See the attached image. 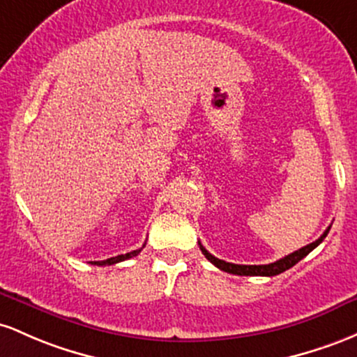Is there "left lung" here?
<instances>
[{
  "label": "left lung",
  "mask_w": 357,
  "mask_h": 357,
  "mask_svg": "<svg viewBox=\"0 0 357 357\" xmlns=\"http://www.w3.org/2000/svg\"><path fill=\"white\" fill-rule=\"evenodd\" d=\"M329 229H331V226L324 231V234L320 236L317 241L307 244V246L300 248L298 251H294L291 255H288V256H285V258L278 259V261H275V263H270V265H234V263H227V261H224V259H219V258H215V256H212L209 251H207L206 248L200 244V241H199V248H200V251H202V255L209 259L212 265L218 266L219 270L227 271V273L239 275V276H275V275L283 273V271L290 270L291 266L297 265L300 259L305 258V256L310 253L314 248H317L319 244L324 241V238H326Z\"/></svg>",
  "instance_id": "1"
}]
</instances>
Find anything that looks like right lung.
<instances>
[{
	"label": "right lung",
	"instance_id": "add662e5",
	"mask_svg": "<svg viewBox=\"0 0 357 357\" xmlns=\"http://www.w3.org/2000/svg\"><path fill=\"white\" fill-rule=\"evenodd\" d=\"M143 248H145V244H143V246L139 248V250L130 251V253H126V255H119V256H114V258H107V259H104V261H91V265H98V266L116 265V263H119V261H125V259H130V258H133V256L139 255V251H142Z\"/></svg>",
	"mask_w": 357,
	"mask_h": 357
}]
</instances>
